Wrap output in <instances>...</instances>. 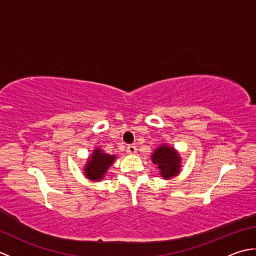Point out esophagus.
<instances>
[{"label": "esophagus", "mask_w": 256, "mask_h": 256, "mask_svg": "<svg viewBox=\"0 0 256 256\" xmlns=\"http://www.w3.org/2000/svg\"><path fill=\"white\" fill-rule=\"evenodd\" d=\"M138 152V148H136V146H135L134 144H131V145H128V153H130V154H135Z\"/></svg>", "instance_id": "34e87169"}]
</instances>
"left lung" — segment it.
I'll return each instance as SVG.
<instances>
[{
    "mask_svg": "<svg viewBox=\"0 0 256 256\" xmlns=\"http://www.w3.org/2000/svg\"><path fill=\"white\" fill-rule=\"evenodd\" d=\"M152 160L160 168L162 177L170 179L175 177L180 172L182 157L178 152L167 144H162L157 148L150 156Z\"/></svg>",
    "mask_w": 256,
    "mask_h": 256,
    "instance_id": "left-lung-1",
    "label": "left lung"
}]
</instances>
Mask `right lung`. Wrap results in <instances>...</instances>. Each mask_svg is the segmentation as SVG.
I'll return each mask as SVG.
<instances>
[{
    "instance_id": "1",
    "label": "right lung",
    "mask_w": 256,
    "mask_h": 256,
    "mask_svg": "<svg viewBox=\"0 0 256 256\" xmlns=\"http://www.w3.org/2000/svg\"><path fill=\"white\" fill-rule=\"evenodd\" d=\"M116 158V155H108L101 148H96L84 168L86 177L94 182L102 180L108 167L113 164Z\"/></svg>"
}]
</instances>
